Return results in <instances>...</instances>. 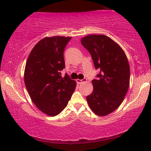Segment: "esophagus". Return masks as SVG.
I'll return each mask as SVG.
<instances>
[{"label":"esophagus","instance_id":"1","mask_svg":"<svg viewBox=\"0 0 151 151\" xmlns=\"http://www.w3.org/2000/svg\"><path fill=\"white\" fill-rule=\"evenodd\" d=\"M86 78H84L83 80H80V79L76 80V82H77L78 84H81L83 82H86Z\"/></svg>","mask_w":151,"mask_h":151}]
</instances>
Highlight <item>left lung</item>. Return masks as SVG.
I'll use <instances>...</instances> for the list:
<instances>
[{
	"mask_svg": "<svg viewBox=\"0 0 151 151\" xmlns=\"http://www.w3.org/2000/svg\"><path fill=\"white\" fill-rule=\"evenodd\" d=\"M81 43L90 53L97 79L92 80L93 91L86 96L91 110L104 116L118 108L129 87L130 67L122 49L104 35H88Z\"/></svg>",
	"mask_w": 151,
	"mask_h": 151,
	"instance_id": "left-lung-1",
	"label": "left lung"
}]
</instances>
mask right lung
I'll use <instances>...</instances> for the list:
<instances>
[{"mask_svg":"<svg viewBox=\"0 0 151 151\" xmlns=\"http://www.w3.org/2000/svg\"><path fill=\"white\" fill-rule=\"evenodd\" d=\"M71 37H46L33 48L27 60L24 80L32 102L45 114L55 116L67 106L76 82L67 73L64 51Z\"/></svg>","mask_w":151,"mask_h":151,"instance_id":"1","label":"right lung"}]
</instances>
